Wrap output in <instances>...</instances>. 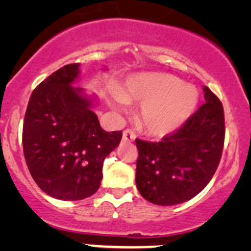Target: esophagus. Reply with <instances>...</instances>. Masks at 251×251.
<instances>
[{
	"label": "esophagus",
	"instance_id": "esophagus-1",
	"mask_svg": "<svg viewBox=\"0 0 251 251\" xmlns=\"http://www.w3.org/2000/svg\"><path fill=\"white\" fill-rule=\"evenodd\" d=\"M136 133L132 130H125L123 133V141L125 142H132L135 141Z\"/></svg>",
	"mask_w": 251,
	"mask_h": 251
}]
</instances>
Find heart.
Wrapping results in <instances>:
<instances>
[{
    "mask_svg": "<svg viewBox=\"0 0 251 251\" xmlns=\"http://www.w3.org/2000/svg\"><path fill=\"white\" fill-rule=\"evenodd\" d=\"M199 93L192 85L170 74H137L128 77L125 86L113 96V109L123 110L125 103H142L140 120L147 132L163 136L178 130L193 114Z\"/></svg>",
    "mask_w": 251,
    "mask_h": 251,
    "instance_id": "1",
    "label": "heart"
}]
</instances>
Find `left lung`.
Returning <instances> with one entry per match:
<instances>
[{
	"label": "left lung",
	"instance_id": "left-lung-1",
	"mask_svg": "<svg viewBox=\"0 0 251 251\" xmlns=\"http://www.w3.org/2000/svg\"><path fill=\"white\" fill-rule=\"evenodd\" d=\"M205 103L174 135L160 142L136 140V186L146 201L170 206L184 203L214 176L225 142L224 108L204 86Z\"/></svg>",
	"mask_w": 251,
	"mask_h": 251
}]
</instances>
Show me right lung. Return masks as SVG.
<instances>
[{
  "label": "right lung",
  "mask_w": 251,
  "mask_h": 251,
  "mask_svg": "<svg viewBox=\"0 0 251 251\" xmlns=\"http://www.w3.org/2000/svg\"><path fill=\"white\" fill-rule=\"evenodd\" d=\"M80 64H68L34 90L23 126L26 165L37 186L55 199L81 201L98 191L103 161L120 143L93 111L95 95L74 87Z\"/></svg>",
  "instance_id": "obj_1"
}]
</instances>
